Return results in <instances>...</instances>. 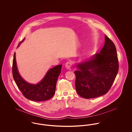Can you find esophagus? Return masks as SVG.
I'll list each match as a JSON object with an SVG mask.
<instances>
[{"label":"esophagus","mask_w":132,"mask_h":132,"mask_svg":"<svg viewBox=\"0 0 132 132\" xmlns=\"http://www.w3.org/2000/svg\"><path fill=\"white\" fill-rule=\"evenodd\" d=\"M72 64L71 62H67L65 64V67L67 69H70L71 68V67L72 66Z\"/></svg>","instance_id":"esophagus-1"}]
</instances>
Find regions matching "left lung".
Returning <instances> with one entry per match:
<instances>
[{"instance_id":"left-lung-1","label":"left lung","mask_w":132,"mask_h":132,"mask_svg":"<svg viewBox=\"0 0 132 132\" xmlns=\"http://www.w3.org/2000/svg\"><path fill=\"white\" fill-rule=\"evenodd\" d=\"M76 91L84 98H93L106 94L112 87L119 70L116 48L105 36V44L92 59L76 65Z\"/></svg>"}]
</instances>
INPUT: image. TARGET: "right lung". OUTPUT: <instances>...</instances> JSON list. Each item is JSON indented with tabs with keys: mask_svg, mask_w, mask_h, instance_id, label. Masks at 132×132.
Listing matches in <instances>:
<instances>
[{
	"mask_svg": "<svg viewBox=\"0 0 132 132\" xmlns=\"http://www.w3.org/2000/svg\"><path fill=\"white\" fill-rule=\"evenodd\" d=\"M24 40H22L20 44ZM62 65L50 69L42 81L37 85L30 84L25 82L19 75L17 68L14 53L12 64V74L14 80L19 90L26 98L35 101H47L53 97L55 92L57 80L61 73Z\"/></svg>",
	"mask_w": 132,
	"mask_h": 132,
	"instance_id": "obj_1",
	"label": "right lung"
}]
</instances>
